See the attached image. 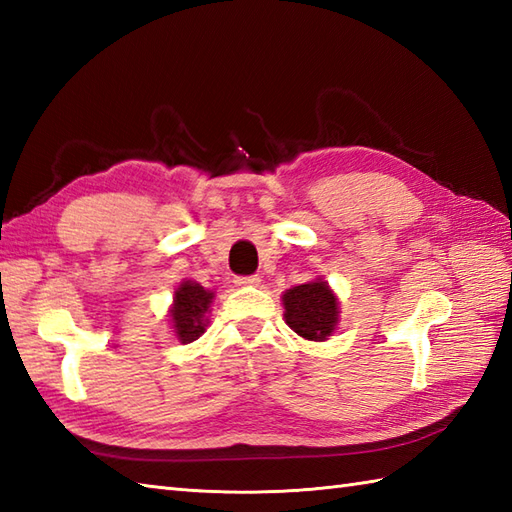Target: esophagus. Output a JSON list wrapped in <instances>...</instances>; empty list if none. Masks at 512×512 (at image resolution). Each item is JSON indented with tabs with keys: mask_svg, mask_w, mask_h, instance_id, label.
I'll use <instances>...</instances> for the list:
<instances>
[{
	"mask_svg": "<svg viewBox=\"0 0 512 512\" xmlns=\"http://www.w3.org/2000/svg\"><path fill=\"white\" fill-rule=\"evenodd\" d=\"M259 281H262V279H259V275H246V277H235V284L237 286H259Z\"/></svg>",
	"mask_w": 512,
	"mask_h": 512,
	"instance_id": "34e87169",
	"label": "esophagus"
}]
</instances>
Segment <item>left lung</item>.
<instances>
[{"mask_svg":"<svg viewBox=\"0 0 512 512\" xmlns=\"http://www.w3.org/2000/svg\"><path fill=\"white\" fill-rule=\"evenodd\" d=\"M281 301L286 323L303 339L325 341L339 325V299L321 277L286 290Z\"/></svg>","mask_w":512,"mask_h":512,"instance_id":"obj_1","label":"left lung"}]
</instances>
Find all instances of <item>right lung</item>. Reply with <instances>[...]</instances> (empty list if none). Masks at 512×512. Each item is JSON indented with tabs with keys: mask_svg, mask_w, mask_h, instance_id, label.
<instances>
[{
	"mask_svg": "<svg viewBox=\"0 0 512 512\" xmlns=\"http://www.w3.org/2000/svg\"><path fill=\"white\" fill-rule=\"evenodd\" d=\"M213 292L204 290L191 279H184L173 295V306L169 310V319L173 325V334L180 343H193L200 339L206 330V314L211 312Z\"/></svg>",
	"mask_w": 512,
	"mask_h": 512,
	"instance_id": "obj_1",
	"label": "right lung"
}]
</instances>
